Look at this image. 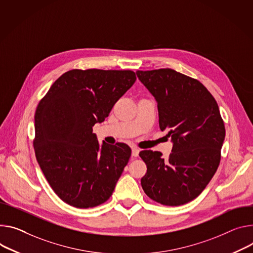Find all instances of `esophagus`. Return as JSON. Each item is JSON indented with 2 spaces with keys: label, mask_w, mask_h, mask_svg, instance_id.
<instances>
[{
  "label": "esophagus",
  "mask_w": 253,
  "mask_h": 253,
  "mask_svg": "<svg viewBox=\"0 0 253 253\" xmlns=\"http://www.w3.org/2000/svg\"><path fill=\"white\" fill-rule=\"evenodd\" d=\"M139 151H140V149H138L137 147H133L132 148V157H137V156H138Z\"/></svg>",
  "instance_id": "obj_1"
}]
</instances>
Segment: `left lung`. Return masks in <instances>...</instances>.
Masks as SVG:
<instances>
[{
    "instance_id": "left-lung-1",
    "label": "left lung",
    "mask_w": 253,
    "mask_h": 253,
    "mask_svg": "<svg viewBox=\"0 0 253 253\" xmlns=\"http://www.w3.org/2000/svg\"><path fill=\"white\" fill-rule=\"evenodd\" d=\"M136 75L154 97L159 128L169 131L173 144L166 159L159 151H140L147 167L142 189L163 205L187 204L204 191L220 164L225 126L218 104L199 81L170 68Z\"/></svg>"
}]
</instances>
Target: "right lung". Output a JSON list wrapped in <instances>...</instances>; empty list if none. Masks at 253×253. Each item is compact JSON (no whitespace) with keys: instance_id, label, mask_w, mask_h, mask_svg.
<instances>
[{"instance_id":"add662e5","label":"right lung","mask_w":253,"mask_h":253,"mask_svg":"<svg viewBox=\"0 0 253 253\" xmlns=\"http://www.w3.org/2000/svg\"><path fill=\"white\" fill-rule=\"evenodd\" d=\"M136 81L132 71L73 70L50 86L35 112L36 159L54 193L76 208H93L113 194L131 156L125 143L100 145L102 123Z\"/></svg>"}]
</instances>
